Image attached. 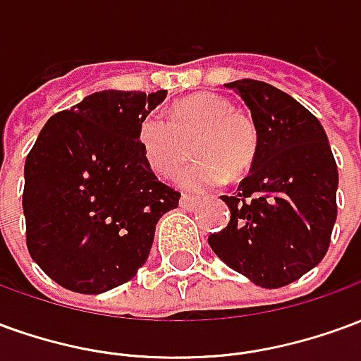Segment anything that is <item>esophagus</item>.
Masks as SVG:
<instances>
[{
    "mask_svg": "<svg viewBox=\"0 0 361 361\" xmlns=\"http://www.w3.org/2000/svg\"><path fill=\"white\" fill-rule=\"evenodd\" d=\"M197 203H199V199L193 195H181V199H180V207L181 209H188V211L189 209H193Z\"/></svg>",
    "mask_w": 361,
    "mask_h": 361,
    "instance_id": "esophagus-1",
    "label": "esophagus"
}]
</instances>
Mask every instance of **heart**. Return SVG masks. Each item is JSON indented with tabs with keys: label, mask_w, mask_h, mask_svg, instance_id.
Returning a JSON list of instances; mask_svg holds the SVG:
<instances>
[{
	"label": "heart",
	"mask_w": 361,
	"mask_h": 361,
	"mask_svg": "<svg viewBox=\"0 0 361 361\" xmlns=\"http://www.w3.org/2000/svg\"><path fill=\"white\" fill-rule=\"evenodd\" d=\"M139 145L149 166L172 178L195 152L193 164L178 176L185 189L204 191L251 168L259 147L255 121L219 94H197L139 123Z\"/></svg>",
	"instance_id": "obj_1"
}]
</instances>
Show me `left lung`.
Returning a JSON list of instances; mask_svg holds the SVG:
<instances>
[{"label": "left lung", "mask_w": 361, "mask_h": 361, "mask_svg": "<svg viewBox=\"0 0 361 361\" xmlns=\"http://www.w3.org/2000/svg\"><path fill=\"white\" fill-rule=\"evenodd\" d=\"M226 87L251 110L259 147L238 193L222 195L230 222L209 245L257 286H286L329 250L338 188L333 150L319 119L286 92L253 79Z\"/></svg>", "instance_id": "1"}]
</instances>
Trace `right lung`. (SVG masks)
<instances>
[{
    "label": "right lung",
    "instance_id": "right-lung-1",
    "mask_svg": "<svg viewBox=\"0 0 361 361\" xmlns=\"http://www.w3.org/2000/svg\"><path fill=\"white\" fill-rule=\"evenodd\" d=\"M166 90H102L48 119L25 162L27 247L51 280L79 294L126 284L180 191L150 170L139 123Z\"/></svg>",
    "mask_w": 361,
    "mask_h": 361
}]
</instances>
